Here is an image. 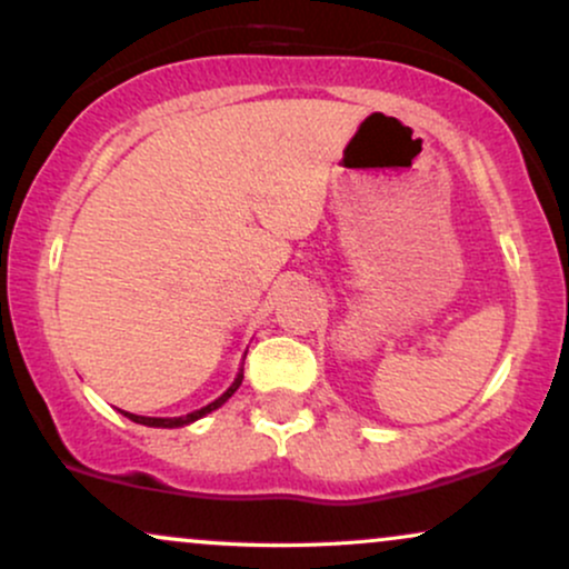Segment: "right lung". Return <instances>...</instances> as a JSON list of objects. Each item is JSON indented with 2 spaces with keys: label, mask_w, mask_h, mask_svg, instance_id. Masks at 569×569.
Instances as JSON below:
<instances>
[{
  "label": "right lung",
  "mask_w": 569,
  "mask_h": 569,
  "mask_svg": "<svg viewBox=\"0 0 569 569\" xmlns=\"http://www.w3.org/2000/svg\"><path fill=\"white\" fill-rule=\"evenodd\" d=\"M240 382H243V375H238V380L232 382V388L227 390L224 396L217 398V401H213V403H208V407L192 411V415H187V417H141V415H130V411H122V415L130 417V420H133V422H141V426H149V428H181V426H187V422H194V420H198V417L208 415V411L219 409L221 403H224L227 398H230L234 390L240 388Z\"/></svg>",
  "instance_id": "right-lung-1"
}]
</instances>
